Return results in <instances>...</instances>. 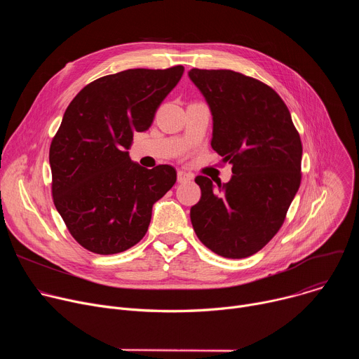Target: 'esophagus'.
Masks as SVG:
<instances>
[{
    "instance_id": "1",
    "label": "esophagus",
    "mask_w": 359,
    "mask_h": 359,
    "mask_svg": "<svg viewBox=\"0 0 359 359\" xmlns=\"http://www.w3.org/2000/svg\"><path fill=\"white\" fill-rule=\"evenodd\" d=\"M193 179V175H190V173H187V172H184V170H179L177 172V182L179 183H187V182H190Z\"/></svg>"
}]
</instances>
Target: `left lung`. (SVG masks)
I'll return each mask as SVG.
<instances>
[{"instance_id": "left-lung-1", "label": "left lung", "mask_w": 359, "mask_h": 359, "mask_svg": "<svg viewBox=\"0 0 359 359\" xmlns=\"http://www.w3.org/2000/svg\"><path fill=\"white\" fill-rule=\"evenodd\" d=\"M213 116L212 147L233 165L229 183L197 176L190 209L198 240L226 259L260 251L280 230L301 183L302 144L269 85L230 69L189 71Z\"/></svg>"}]
</instances>
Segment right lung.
I'll return each instance as SVG.
<instances>
[{"mask_svg": "<svg viewBox=\"0 0 359 359\" xmlns=\"http://www.w3.org/2000/svg\"><path fill=\"white\" fill-rule=\"evenodd\" d=\"M183 71L177 65L102 76L67 108L49 147L53 197L83 248L108 255L139 243L153 204L176 183L175 168H142L130 161L128 150L133 133L150 128Z\"/></svg>", "mask_w": 359, "mask_h": 359, "instance_id": "right-lung-1", "label": "right lung"}]
</instances>
